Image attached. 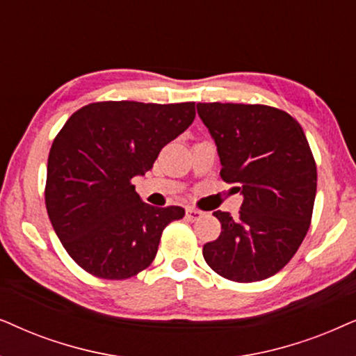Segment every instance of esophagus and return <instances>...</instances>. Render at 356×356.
<instances>
[{
  "instance_id": "esophagus-1",
  "label": "esophagus",
  "mask_w": 356,
  "mask_h": 356,
  "mask_svg": "<svg viewBox=\"0 0 356 356\" xmlns=\"http://www.w3.org/2000/svg\"><path fill=\"white\" fill-rule=\"evenodd\" d=\"M202 215H203V213H202V211H198V210H195V208H187V211H186L187 220H191V221H197V220H200Z\"/></svg>"
}]
</instances>
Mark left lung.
Instances as JSON below:
<instances>
[{
  "mask_svg": "<svg viewBox=\"0 0 356 356\" xmlns=\"http://www.w3.org/2000/svg\"><path fill=\"white\" fill-rule=\"evenodd\" d=\"M197 112L216 143L221 179L244 197L238 218L213 213L221 234L203 245V257L227 280H265L290 262L309 229L317 187L309 143L280 108L200 102Z\"/></svg>",
  "mask_w": 356,
  "mask_h": 356,
  "instance_id": "1",
  "label": "left lung"
}]
</instances>
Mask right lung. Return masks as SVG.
<instances>
[{
  "mask_svg": "<svg viewBox=\"0 0 356 356\" xmlns=\"http://www.w3.org/2000/svg\"><path fill=\"white\" fill-rule=\"evenodd\" d=\"M195 102L107 101L84 106L55 136L45 207L56 236L79 267L125 280L149 267L164 227L182 207L156 208L131 186L159 151L192 125Z\"/></svg>",
  "mask_w": 356,
  "mask_h": 356,
  "instance_id": "1",
  "label": "right lung"
}]
</instances>
